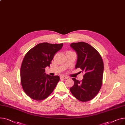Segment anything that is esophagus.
Masks as SVG:
<instances>
[{"mask_svg": "<svg viewBox=\"0 0 125 125\" xmlns=\"http://www.w3.org/2000/svg\"><path fill=\"white\" fill-rule=\"evenodd\" d=\"M60 77H61V78H62V79H66L68 78V77L66 76H65V75H61V76H60Z\"/></svg>", "mask_w": 125, "mask_h": 125, "instance_id": "34e87169", "label": "esophagus"}]
</instances>
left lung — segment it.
Segmentation results:
<instances>
[{
	"instance_id": "1",
	"label": "left lung",
	"mask_w": 125,
	"mask_h": 125,
	"mask_svg": "<svg viewBox=\"0 0 125 125\" xmlns=\"http://www.w3.org/2000/svg\"><path fill=\"white\" fill-rule=\"evenodd\" d=\"M70 46L77 54L75 68H80L84 75L81 81L72 78L74 85L70 90L79 101L88 102L97 94L102 85L104 73L102 57L95 48L83 42L73 43Z\"/></svg>"
}]
</instances>
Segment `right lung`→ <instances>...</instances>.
<instances>
[{
    "label": "right lung",
    "instance_id": "add662e5",
    "mask_svg": "<svg viewBox=\"0 0 125 125\" xmlns=\"http://www.w3.org/2000/svg\"><path fill=\"white\" fill-rule=\"evenodd\" d=\"M60 44L42 43L25 55L21 67V82L24 93L36 101H42L51 94L60 80L59 76L46 75L45 68L62 48Z\"/></svg>",
    "mask_w": 125,
    "mask_h": 125
}]
</instances>
